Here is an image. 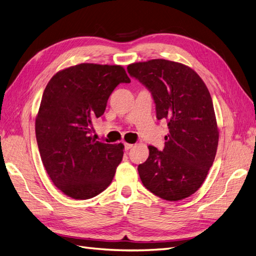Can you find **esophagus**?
<instances>
[{
	"label": "esophagus",
	"mask_w": 256,
	"mask_h": 256,
	"mask_svg": "<svg viewBox=\"0 0 256 256\" xmlns=\"http://www.w3.org/2000/svg\"><path fill=\"white\" fill-rule=\"evenodd\" d=\"M124 145H125V150H129L130 148H132L134 147V144H129V143H125Z\"/></svg>",
	"instance_id": "esophagus-1"
}]
</instances>
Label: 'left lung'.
Returning a JSON list of instances; mask_svg holds the SVG:
<instances>
[{"mask_svg":"<svg viewBox=\"0 0 256 256\" xmlns=\"http://www.w3.org/2000/svg\"><path fill=\"white\" fill-rule=\"evenodd\" d=\"M127 72L150 92L157 120L168 127L164 150L150 145L138 166L144 187L166 200L188 198L204 182L218 147L208 88L191 68L166 60L131 64Z\"/></svg>","mask_w":256,"mask_h":256,"instance_id":"left-lung-1","label":"left lung"}]
</instances>
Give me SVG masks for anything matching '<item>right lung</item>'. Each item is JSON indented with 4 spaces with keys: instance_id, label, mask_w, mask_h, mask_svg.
Here are the masks:
<instances>
[{
    "instance_id": "obj_1",
    "label": "right lung",
    "mask_w": 256,
    "mask_h": 256,
    "mask_svg": "<svg viewBox=\"0 0 256 256\" xmlns=\"http://www.w3.org/2000/svg\"><path fill=\"white\" fill-rule=\"evenodd\" d=\"M120 83H130L122 66L79 64L54 74L44 88L35 122L38 148L53 184L72 198L102 193L122 159V143L92 138V120L102 116Z\"/></svg>"
}]
</instances>
